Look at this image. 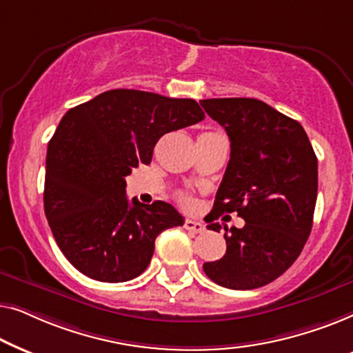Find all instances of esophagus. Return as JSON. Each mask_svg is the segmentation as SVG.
I'll use <instances>...</instances> for the list:
<instances>
[{"instance_id":"34e87169","label":"esophagus","mask_w":353,"mask_h":353,"mask_svg":"<svg viewBox=\"0 0 353 353\" xmlns=\"http://www.w3.org/2000/svg\"><path fill=\"white\" fill-rule=\"evenodd\" d=\"M185 228L188 231H192V233H204L205 226L202 221H197V220H192V219H186L185 220Z\"/></svg>"}]
</instances>
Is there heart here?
Here are the masks:
<instances>
[{"instance_id": "b5f03b06", "label": "heart", "mask_w": 353, "mask_h": 353, "mask_svg": "<svg viewBox=\"0 0 353 353\" xmlns=\"http://www.w3.org/2000/svg\"><path fill=\"white\" fill-rule=\"evenodd\" d=\"M181 201H183V202H186V201H188V197H186V196H181Z\"/></svg>"}]
</instances>
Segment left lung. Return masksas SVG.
<instances>
[{"instance_id":"obj_1","label":"left lung","mask_w":353,"mask_h":353,"mask_svg":"<svg viewBox=\"0 0 353 353\" xmlns=\"http://www.w3.org/2000/svg\"><path fill=\"white\" fill-rule=\"evenodd\" d=\"M199 103L231 141L212 221L231 212L245 221L243 228H230L226 254L204 263V272L228 289L262 288L296 262L310 236L316 156L302 125L263 101L219 98ZM207 228L219 231L221 226L210 223Z\"/></svg>"}]
</instances>
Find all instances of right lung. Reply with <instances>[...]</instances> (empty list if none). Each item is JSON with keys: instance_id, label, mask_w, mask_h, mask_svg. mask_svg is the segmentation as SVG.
Masks as SVG:
<instances>
[{"instance_id": "add662e5", "label": "right lung", "mask_w": 353, "mask_h": 353, "mask_svg": "<svg viewBox=\"0 0 353 353\" xmlns=\"http://www.w3.org/2000/svg\"><path fill=\"white\" fill-rule=\"evenodd\" d=\"M205 117L194 99L110 90L72 108L46 154L45 214L57 245L91 279L123 283L148 268L154 241L185 219L163 201L125 194L138 163H151L159 138Z\"/></svg>"}]
</instances>
